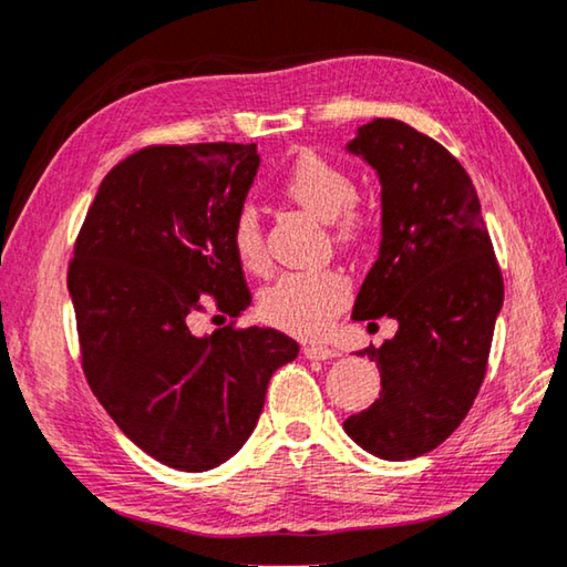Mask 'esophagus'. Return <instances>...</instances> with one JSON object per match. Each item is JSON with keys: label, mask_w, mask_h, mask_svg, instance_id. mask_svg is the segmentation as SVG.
<instances>
[{"label": "esophagus", "mask_w": 567, "mask_h": 567, "mask_svg": "<svg viewBox=\"0 0 567 567\" xmlns=\"http://www.w3.org/2000/svg\"><path fill=\"white\" fill-rule=\"evenodd\" d=\"M303 357L306 359H319V361H323V359H331V357H337V349H331V347H327V344H303Z\"/></svg>", "instance_id": "34e87169"}]
</instances>
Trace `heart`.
Instances as JSON below:
<instances>
[{
  "label": "heart",
  "instance_id": "1",
  "mask_svg": "<svg viewBox=\"0 0 567 567\" xmlns=\"http://www.w3.org/2000/svg\"><path fill=\"white\" fill-rule=\"evenodd\" d=\"M281 193L301 208L329 223L339 246H354L369 234L371 208L354 188L351 173L317 151H301L281 178ZM230 246L238 264L250 274L268 271L264 226L254 206H240L230 220ZM351 286L333 268L293 271L278 278L261 296V317L296 337H319L344 309Z\"/></svg>",
  "mask_w": 567,
  "mask_h": 567
}]
</instances>
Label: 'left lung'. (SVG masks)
Wrapping results in <instances>:
<instances>
[{"label": "left lung", "mask_w": 567, "mask_h": 567, "mask_svg": "<svg viewBox=\"0 0 567 567\" xmlns=\"http://www.w3.org/2000/svg\"><path fill=\"white\" fill-rule=\"evenodd\" d=\"M349 151L382 181V246L351 319L389 317L399 329L361 351L377 361L382 392L344 430L377 457L414 460L447 440L475 402L505 284L475 185L447 147L377 117Z\"/></svg>", "instance_id": "1"}]
</instances>
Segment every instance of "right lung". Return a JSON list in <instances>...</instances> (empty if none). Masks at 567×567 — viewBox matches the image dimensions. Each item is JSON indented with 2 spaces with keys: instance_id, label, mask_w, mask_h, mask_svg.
Instances as JSON below:
<instances>
[{
  "instance_id": "right-lung-1",
  "label": "right lung",
  "mask_w": 567,
  "mask_h": 567,
  "mask_svg": "<svg viewBox=\"0 0 567 567\" xmlns=\"http://www.w3.org/2000/svg\"><path fill=\"white\" fill-rule=\"evenodd\" d=\"M256 143L147 145L102 178L74 238L68 289L85 379L115 424L163 465L206 472L244 447L268 379L299 357L274 329L236 327L250 291L230 220ZM234 322L189 333L207 301Z\"/></svg>"
}]
</instances>
